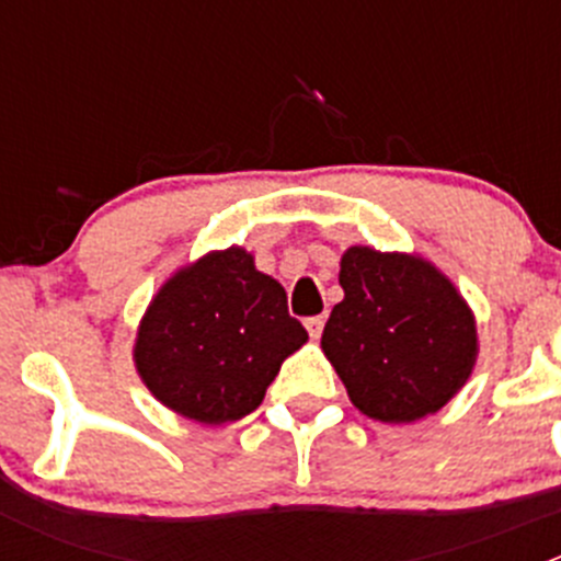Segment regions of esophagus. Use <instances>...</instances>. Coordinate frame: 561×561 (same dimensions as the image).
I'll use <instances>...</instances> for the list:
<instances>
[{"instance_id":"esophagus-1","label":"esophagus","mask_w":561,"mask_h":561,"mask_svg":"<svg viewBox=\"0 0 561 561\" xmlns=\"http://www.w3.org/2000/svg\"><path fill=\"white\" fill-rule=\"evenodd\" d=\"M304 325H307L309 336H312V339H320L322 325H325V317H322V314H317V317H307V322H304Z\"/></svg>"}]
</instances>
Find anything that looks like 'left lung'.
Instances as JSON below:
<instances>
[{
    "label": "left lung",
    "instance_id": "obj_1",
    "mask_svg": "<svg viewBox=\"0 0 561 561\" xmlns=\"http://www.w3.org/2000/svg\"><path fill=\"white\" fill-rule=\"evenodd\" d=\"M339 285L320 344L350 401L382 423L443 410L478 358L474 317L454 282L415 254L350 247Z\"/></svg>",
    "mask_w": 561,
    "mask_h": 561
}]
</instances>
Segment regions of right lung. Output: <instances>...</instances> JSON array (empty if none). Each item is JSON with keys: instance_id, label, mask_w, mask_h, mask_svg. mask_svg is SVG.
<instances>
[{"instance_id": "obj_1", "label": "right lung", "mask_w": 561, "mask_h": 561, "mask_svg": "<svg viewBox=\"0 0 561 561\" xmlns=\"http://www.w3.org/2000/svg\"><path fill=\"white\" fill-rule=\"evenodd\" d=\"M309 339L285 287L241 247L175 271L140 320L135 366L165 407L190 421H239L257 410L287 355Z\"/></svg>"}]
</instances>
